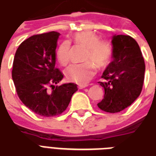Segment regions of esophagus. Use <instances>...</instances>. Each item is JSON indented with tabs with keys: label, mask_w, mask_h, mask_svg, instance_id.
Listing matches in <instances>:
<instances>
[{
	"label": "esophagus",
	"mask_w": 156,
	"mask_h": 156,
	"mask_svg": "<svg viewBox=\"0 0 156 156\" xmlns=\"http://www.w3.org/2000/svg\"><path fill=\"white\" fill-rule=\"evenodd\" d=\"M87 86H88L87 85H80L78 87H79V89H80V90H81V89H84V88L87 87Z\"/></svg>",
	"instance_id": "1"
}]
</instances>
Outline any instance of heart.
<instances>
[{
    "instance_id": "obj_1",
    "label": "heart",
    "mask_w": 156,
    "mask_h": 156,
    "mask_svg": "<svg viewBox=\"0 0 156 156\" xmlns=\"http://www.w3.org/2000/svg\"><path fill=\"white\" fill-rule=\"evenodd\" d=\"M76 45L86 48L84 61L81 64H74L65 71L66 79L79 85H85L94 76L96 66L104 69L109 65L113 56V48L108 41L99 39V37L91 30H83L75 33L71 37ZM71 48L68 41L61 43L57 50V59L61 65H68L71 62Z\"/></svg>"
}]
</instances>
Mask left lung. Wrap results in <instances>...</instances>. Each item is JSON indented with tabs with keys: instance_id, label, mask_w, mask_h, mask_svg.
Returning a JSON list of instances; mask_svg holds the SVG:
<instances>
[{
	"instance_id": "obj_1",
	"label": "left lung",
	"mask_w": 156,
	"mask_h": 156,
	"mask_svg": "<svg viewBox=\"0 0 156 156\" xmlns=\"http://www.w3.org/2000/svg\"><path fill=\"white\" fill-rule=\"evenodd\" d=\"M113 61L108 66L99 82L105 96L98 107L107 113L121 112L132 105L142 90L145 62L136 41L129 35L113 37Z\"/></svg>"
}]
</instances>
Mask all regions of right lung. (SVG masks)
<instances>
[{
    "label": "right lung",
    "instance_id": "1",
    "mask_svg": "<svg viewBox=\"0 0 156 156\" xmlns=\"http://www.w3.org/2000/svg\"><path fill=\"white\" fill-rule=\"evenodd\" d=\"M59 33L33 35L16 50L12 79L19 98L27 108L42 117H54L68 107L76 84L55 86L63 78L56 67V48Z\"/></svg>",
    "mask_w": 156,
    "mask_h": 156
}]
</instances>
